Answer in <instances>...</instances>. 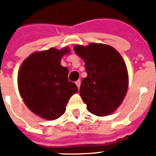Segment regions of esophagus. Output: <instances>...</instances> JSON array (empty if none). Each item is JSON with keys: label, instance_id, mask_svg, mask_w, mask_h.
I'll return each instance as SVG.
<instances>
[{"label": "esophagus", "instance_id": "34e87169", "mask_svg": "<svg viewBox=\"0 0 156 156\" xmlns=\"http://www.w3.org/2000/svg\"><path fill=\"white\" fill-rule=\"evenodd\" d=\"M75 83H76V85H77V87H78V88H80V85H81V82H80V80H78Z\"/></svg>", "mask_w": 156, "mask_h": 156}]
</instances>
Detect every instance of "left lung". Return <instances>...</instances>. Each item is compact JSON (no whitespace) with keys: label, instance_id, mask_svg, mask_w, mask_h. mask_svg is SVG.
I'll list each match as a JSON object with an SVG mask.
<instances>
[{"label":"left lung","instance_id":"1","mask_svg":"<svg viewBox=\"0 0 156 156\" xmlns=\"http://www.w3.org/2000/svg\"><path fill=\"white\" fill-rule=\"evenodd\" d=\"M73 49L84 61L88 73L79 90L88 110L99 117L111 115L122 104L129 87L122 56L113 47L103 43L76 45Z\"/></svg>","mask_w":156,"mask_h":156}]
</instances>
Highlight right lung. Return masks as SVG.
<instances>
[{"mask_svg": "<svg viewBox=\"0 0 156 156\" xmlns=\"http://www.w3.org/2000/svg\"><path fill=\"white\" fill-rule=\"evenodd\" d=\"M68 48H50L28 56L20 67L18 90L27 107L47 120H54L63 115L72 95L78 87L68 81V69L61 65Z\"/></svg>", "mask_w": 156, "mask_h": 156, "instance_id": "right-lung-1", "label": "right lung"}]
</instances>
